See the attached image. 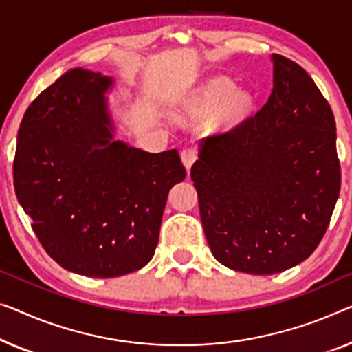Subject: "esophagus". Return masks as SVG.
Masks as SVG:
<instances>
[{
  "label": "esophagus",
  "mask_w": 352,
  "mask_h": 352,
  "mask_svg": "<svg viewBox=\"0 0 352 352\" xmlns=\"http://www.w3.org/2000/svg\"><path fill=\"white\" fill-rule=\"evenodd\" d=\"M196 160H197V150L192 148V146H188V148L182 151V161L183 164H185L186 170L191 169V166L196 162Z\"/></svg>",
  "instance_id": "obj_1"
}]
</instances>
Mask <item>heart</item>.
<instances>
[{"mask_svg":"<svg viewBox=\"0 0 352 352\" xmlns=\"http://www.w3.org/2000/svg\"><path fill=\"white\" fill-rule=\"evenodd\" d=\"M234 83L228 80V78H213L212 82H208L201 91L197 93V96L194 98V107L202 109V110H212L218 107L224 99L230 96L234 91ZM250 107V96L245 93H235L226 107L228 117H239L242 115L246 109Z\"/></svg>","mask_w":352,"mask_h":352,"instance_id":"heart-1","label":"heart"}]
</instances>
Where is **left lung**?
Masks as SVG:
<instances>
[{
    "mask_svg": "<svg viewBox=\"0 0 352 352\" xmlns=\"http://www.w3.org/2000/svg\"><path fill=\"white\" fill-rule=\"evenodd\" d=\"M272 61L269 101L204 140L191 167L213 256L253 275L278 274L310 258L342 185L327 99L297 63L276 54Z\"/></svg>",
    "mask_w": 352,
    "mask_h": 352,
    "instance_id": "obj_1",
    "label": "left lung"
}]
</instances>
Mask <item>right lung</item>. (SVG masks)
I'll return each instance as SVG.
<instances>
[{
	"label": "right lung",
	"mask_w": 352,
	"mask_h": 352,
	"mask_svg": "<svg viewBox=\"0 0 352 352\" xmlns=\"http://www.w3.org/2000/svg\"><path fill=\"white\" fill-rule=\"evenodd\" d=\"M110 85L83 67L65 72L26 109L14 158L15 194L47 254L94 278L148 264L167 194L186 177L177 150L112 140Z\"/></svg>",
	"instance_id": "right-lung-1"
}]
</instances>
